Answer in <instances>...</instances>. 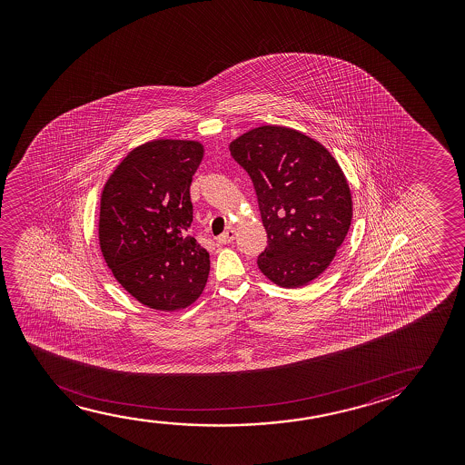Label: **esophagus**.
I'll list each match as a JSON object with an SVG mask.
<instances>
[{"label":"esophagus","mask_w":465,"mask_h":465,"mask_svg":"<svg viewBox=\"0 0 465 465\" xmlns=\"http://www.w3.org/2000/svg\"><path fill=\"white\" fill-rule=\"evenodd\" d=\"M235 240V230L227 229L223 232V235L217 236V242L219 244H229V242Z\"/></svg>","instance_id":"obj_1"}]
</instances>
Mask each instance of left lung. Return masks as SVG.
Masks as SVG:
<instances>
[{"instance_id":"obj_1","label":"left lung","mask_w":465,"mask_h":465,"mask_svg":"<svg viewBox=\"0 0 465 465\" xmlns=\"http://www.w3.org/2000/svg\"><path fill=\"white\" fill-rule=\"evenodd\" d=\"M254 184L267 248L262 273L281 287L305 286L331 265L352 217L350 185L318 141L286 127L254 128L230 144Z\"/></svg>"}]
</instances>
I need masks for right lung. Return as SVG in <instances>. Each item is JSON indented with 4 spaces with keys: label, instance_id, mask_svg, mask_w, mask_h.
I'll use <instances>...</instances> for the list:
<instances>
[{
    "label": "right lung",
    "instance_id": "obj_1",
    "mask_svg": "<svg viewBox=\"0 0 465 465\" xmlns=\"http://www.w3.org/2000/svg\"><path fill=\"white\" fill-rule=\"evenodd\" d=\"M202 157L195 141H151L128 153L103 189V257L122 287L153 310L191 305L210 274V254L187 233Z\"/></svg>",
    "mask_w": 465,
    "mask_h": 465
}]
</instances>
